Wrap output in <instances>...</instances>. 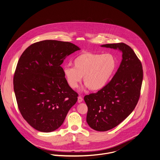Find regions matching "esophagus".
Here are the masks:
<instances>
[{
    "mask_svg": "<svg viewBox=\"0 0 160 160\" xmlns=\"http://www.w3.org/2000/svg\"><path fill=\"white\" fill-rule=\"evenodd\" d=\"M83 101V98L81 96H79L78 98V102H81Z\"/></svg>",
    "mask_w": 160,
    "mask_h": 160,
    "instance_id": "34e87169",
    "label": "esophagus"
}]
</instances>
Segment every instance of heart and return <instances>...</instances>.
Listing matches in <instances>:
<instances>
[{"label": "heart", "mask_w": 160, "mask_h": 160, "mask_svg": "<svg viewBox=\"0 0 160 160\" xmlns=\"http://www.w3.org/2000/svg\"><path fill=\"white\" fill-rule=\"evenodd\" d=\"M74 67L65 66L63 72L70 87L76 88L83 77L84 83L92 91L104 87L115 72L117 61L111 54L86 52L73 60Z\"/></svg>", "instance_id": "heart-1"}]
</instances>
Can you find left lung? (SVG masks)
I'll use <instances>...</instances> for the list:
<instances>
[{
  "label": "left lung",
  "mask_w": 160,
  "mask_h": 160,
  "mask_svg": "<svg viewBox=\"0 0 160 160\" xmlns=\"http://www.w3.org/2000/svg\"><path fill=\"white\" fill-rule=\"evenodd\" d=\"M101 46L122 52L121 63L111 81L96 93L84 97L88 125L96 131H106L120 124L135 108L140 97L143 70L128 45L119 43Z\"/></svg>",
  "instance_id": "1"
}]
</instances>
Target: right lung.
Returning <instances> with one entry per match:
<instances>
[{
	"label": "right lung",
	"instance_id": "right-lung-1",
	"mask_svg": "<svg viewBox=\"0 0 160 160\" xmlns=\"http://www.w3.org/2000/svg\"><path fill=\"white\" fill-rule=\"evenodd\" d=\"M78 50L70 42L43 40L29 46L19 59L15 96L22 116L35 130H57L77 102L78 95L68 84L61 65Z\"/></svg>",
	"mask_w": 160,
	"mask_h": 160
}]
</instances>
